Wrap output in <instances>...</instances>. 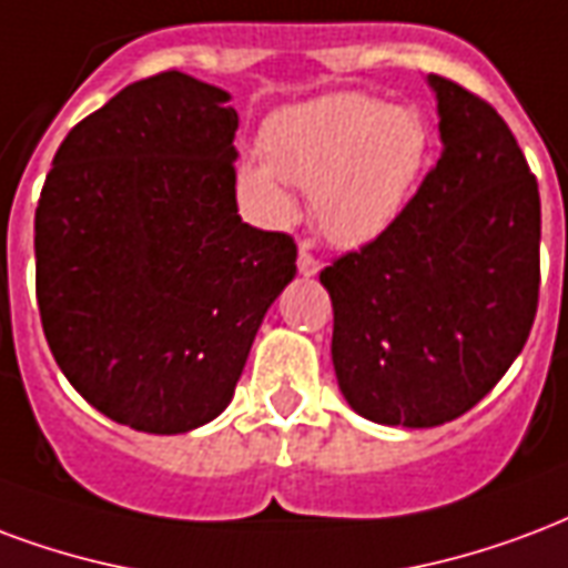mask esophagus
I'll return each instance as SVG.
<instances>
[{"label":"esophagus","instance_id":"34e87169","mask_svg":"<svg viewBox=\"0 0 568 568\" xmlns=\"http://www.w3.org/2000/svg\"><path fill=\"white\" fill-rule=\"evenodd\" d=\"M318 267H322V264H318L316 255L310 252L306 243H301V252H297V273H301V276H316Z\"/></svg>","mask_w":568,"mask_h":568}]
</instances>
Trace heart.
<instances>
[{"label": "heart", "instance_id": "b5f03b06", "mask_svg": "<svg viewBox=\"0 0 568 568\" xmlns=\"http://www.w3.org/2000/svg\"><path fill=\"white\" fill-rule=\"evenodd\" d=\"M264 159L241 165V189L264 222L295 213L285 183L310 189L327 241L361 246L388 231L430 159V125L415 108L367 95H325L276 113L262 132Z\"/></svg>", "mask_w": 568, "mask_h": 568}]
</instances>
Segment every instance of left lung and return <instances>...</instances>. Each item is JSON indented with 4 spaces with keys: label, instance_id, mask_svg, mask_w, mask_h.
I'll list each match as a JSON object with an SVG mask.
<instances>
[{
    "label": "left lung",
    "instance_id": "8db88e82",
    "mask_svg": "<svg viewBox=\"0 0 568 568\" xmlns=\"http://www.w3.org/2000/svg\"><path fill=\"white\" fill-rule=\"evenodd\" d=\"M427 83L439 162L388 231L318 276L339 390L390 427L469 413L520 355L539 304V183L515 134L455 81Z\"/></svg>",
    "mask_w": 568,
    "mask_h": 568
}]
</instances>
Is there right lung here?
Listing matches in <instances>:
<instances>
[{
  "label": "right lung",
  "mask_w": 568,
  "mask_h": 568,
  "mask_svg": "<svg viewBox=\"0 0 568 568\" xmlns=\"http://www.w3.org/2000/svg\"><path fill=\"white\" fill-rule=\"evenodd\" d=\"M229 92L162 71L62 141L36 210V295L83 400L144 434H186L234 397L264 313L295 280L288 234L234 199Z\"/></svg>",
  "instance_id": "right-lung-1"
}]
</instances>
